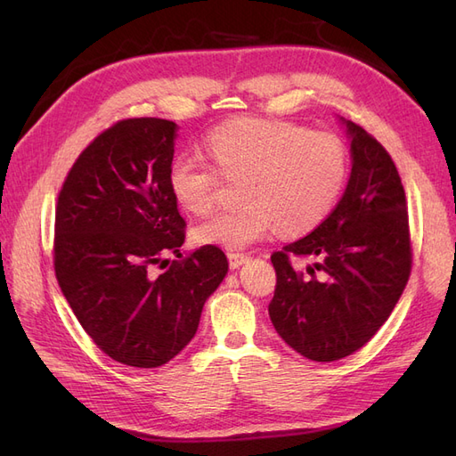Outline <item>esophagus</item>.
Here are the masks:
<instances>
[{
  "label": "esophagus",
  "instance_id": "esophagus-1",
  "mask_svg": "<svg viewBox=\"0 0 456 456\" xmlns=\"http://www.w3.org/2000/svg\"><path fill=\"white\" fill-rule=\"evenodd\" d=\"M228 255V265H230V268H240L243 262H247L249 260V255H245V253H233V251H230V253H226Z\"/></svg>",
  "mask_w": 456,
  "mask_h": 456
}]
</instances>
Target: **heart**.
Instances as JSON below:
<instances>
[{"label":"heart","instance_id":"obj_1","mask_svg":"<svg viewBox=\"0 0 456 456\" xmlns=\"http://www.w3.org/2000/svg\"><path fill=\"white\" fill-rule=\"evenodd\" d=\"M209 150L215 166L181 156L169 169L175 198L196 215L215 209L224 178H240L241 203L200 223V243L240 249L275 228L281 236H300L330 213L346 184L348 148L340 136L293 121H226L209 134Z\"/></svg>","mask_w":456,"mask_h":456}]
</instances>
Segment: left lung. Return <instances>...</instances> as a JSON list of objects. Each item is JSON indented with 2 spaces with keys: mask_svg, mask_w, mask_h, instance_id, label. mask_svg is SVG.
Wrapping results in <instances>:
<instances>
[{
  "mask_svg": "<svg viewBox=\"0 0 456 456\" xmlns=\"http://www.w3.org/2000/svg\"><path fill=\"white\" fill-rule=\"evenodd\" d=\"M352 175L330 215L308 236L272 253L268 306L278 335L312 362L342 360L377 335L412 268L407 200L395 163L363 127L346 121ZM310 257L306 271L296 268Z\"/></svg>",
  "mask_w": 456,
  "mask_h": 456,
  "instance_id": "left-lung-1",
  "label": "left lung"
}]
</instances>
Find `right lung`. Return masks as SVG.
<instances>
[{
  "instance_id": "right-lung-1",
  "label": "right lung",
  "mask_w": 456,
  "mask_h": 456,
  "mask_svg": "<svg viewBox=\"0 0 456 456\" xmlns=\"http://www.w3.org/2000/svg\"><path fill=\"white\" fill-rule=\"evenodd\" d=\"M175 131L159 118L112 123L77 156L54 209V275L68 305L106 355L141 369L167 363L194 338L228 272L216 245L181 253ZM169 252L179 260L165 261Z\"/></svg>"
}]
</instances>
